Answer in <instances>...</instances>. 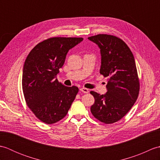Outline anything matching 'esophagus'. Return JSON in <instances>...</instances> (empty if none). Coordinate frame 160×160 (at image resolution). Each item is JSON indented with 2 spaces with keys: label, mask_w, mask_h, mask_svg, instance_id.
Listing matches in <instances>:
<instances>
[{
  "label": "esophagus",
  "mask_w": 160,
  "mask_h": 160,
  "mask_svg": "<svg viewBox=\"0 0 160 160\" xmlns=\"http://www.w3.org/2000/svg\"><path fill=\"white\" fill-rule=\"evenodd\" d=\"M80 91H82V93H88L89 92V90L88 89H87V88H84V87H82V88H81L80 89Z\"/></svg>",
  "instance_id": "obj_1"
}]
</instances>
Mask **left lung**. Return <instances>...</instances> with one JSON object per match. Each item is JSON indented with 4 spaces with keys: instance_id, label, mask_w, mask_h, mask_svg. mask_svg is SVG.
I'll use <instances>...</instances> for the list:
<instances>
[{
    "instance_id": "1",
    "label": "left lung",
    "mask_w": 160,
    "mask_h": 160,
    "mask_svg": "<svg viewBox=\"0 0 160 160\" xmlns=\"http://www.w3.org/2000/svg\"><path fill=\"white\" fill-rule=\"evenodd\" d=\"M88 38L100 47V73L108 78L106 94L90 92L95 98L91 112L102 123L113 124L131 110L140 92V79L134 57L127 44L115 36L98 34Z\"/></svg>"
}]
</instances>
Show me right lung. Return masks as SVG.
<instances>
[{"instance_id":"add662e5","label":"right lung","mask_w":160,"mask_h":160,"mask_svg":"<svg viewBox=\"0 0 160 160\" xmlns=\"http://www.w3.org/2000/svg\"><path fill=\"white\" fill-rule=\"evenodd\" d=\"M82 38L53 37L36 45L25 60L22 87L26 104L36 117L51 124L66 116L78 92L76 86L66 87L56 77L69 50Z\"/></svg>"}]
</instances>
